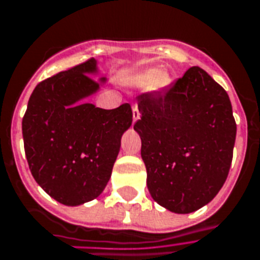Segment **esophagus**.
<instances>
[{
    "instance_id": "1",
    "label": "esophagus",
    "mask_w": 260,
    "mask_h": 260,
    "mask_svg": "<svg viewBox=\"0 0 260 260\" xmlns=\"http://www.w3.org/2000/svg\"><path fill=\"white\" fill-rule=\"evenodd\" d=\"M141 118V113L140 110L137 106H133V122H137V120Z\"/></svg>"
}]
</instances>
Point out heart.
Wrapping results in <instances>:
<instances>
[{"instance_id":"1","label":"heart","mask_w":260,"mask_h":260,"mask_svg":"<svg viewBox=\"0 0 260 260\" xmlns=\"http://www.w3.org/2000/svg\"><path fill=\"white\" fill-rule=\"evenodd\" d=\"M126 83L134 88H147L149 87L150 90L157 91L168 84V76L164 72H159L158 70L150 68V70H145V71L128 76Z\"/></svg>"}]
</instances>
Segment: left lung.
I'll use <instances>...</instances> for the list:
<instances>
[{"label":"left lung","instance_id":"obj_1","mask_svg":"<svg viewBox=\"0 0 260 260\" xmlns=\"http://www.w3.org/2000/svg\"><path fill=\"white\" fill-rule=\"evenodd\" d=\"M141 157L153 200L190 213L213 200L227 180L236 123L228 94L200 67L172 86L138 96Z\"/></svg>","mask_w":260,"mask_h":260}]
</instances>
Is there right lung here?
Segmentation results:
<instances>
[{
	"label": "right lung",
	"mask_w": 260,
	"mask_h": 260,
	"mask_svg": "<svg viewBox=\"0 0 260 260\" xmlns=\"http://www.w3.org/2000/svg\"><path fill=\"white\" fill-rule=\"evenodd\" d=\"M98 61L59 72L39 83L22 119L25 155L33 178L45 192L68 207L96 199L105 190L120 149V138L132 126L128 103L99 109L87 98L107 78Z\"/></svg>",
	"instance_id": "obj_1"
}]
</instances>
